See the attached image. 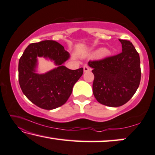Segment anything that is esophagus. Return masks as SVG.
Wrapping results in <instances>:
<instances>
[{
    "instance_id": "34e87169",
    "label": "esophagus",
    "mask_w": 155,
    "mask_h": 155,
    "mask_svg": "<svg viewBox=\"0 0 155 155\" xmlns=\"http://www.w3.org/2000/svg\"><path fill=\"white\" fill-rule=\"evenodd\" d=\"M91 69L88 66V65H86V64L84 65V72H88V71H91Z\"/></svg>"
}]
</instances>
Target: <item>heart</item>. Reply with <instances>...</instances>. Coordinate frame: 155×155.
Here are the masks:
<instances>
[{
    "label": "heart",
    "instance_id": "1",
    "mask_svg": "<svg viewBox=\"0 0 155 155\" xmlns=\"http://www.w3.org/2000/svg\"><path fill=\"white\" fill-rule=\"evenodd\" d=\"M105 53H106L105 50L102 49V50H100V51L98 52V53H97V55H105Z\"/></svg>",
    "mask_w": 155,
    "mask_h": 155
}]
</instances>
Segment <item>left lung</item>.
Masks as SVG:
<instances>
[{
  "mask_svg": "<svg viewBox=\"0 0 155 155\" xmlns=\"http://www.w3.org/2000/svg\"><path fill=\"white\" fill-rule=\"evenodd\" d=\"M122 52L98 60H90L94 74L93 95L108 107L126 104L136 92L140 82V56L130 41L119 39Z\"/></svg>",
  "mask_w": 155,
  "mask_h": 155,
  "instance_id": "left-lung-1",
  "label": "left lung"
}]
</instances>
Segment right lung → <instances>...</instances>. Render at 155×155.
<instances>
[{
  "label": "right lung",
  "instance_id": "obj_1",
  "mask_svg": "<svg viewBox=\"0 0 155 155\" xmlns=\"http://www.w3.org/2000/svg\"><path fill=\"white\" fill-rule=\"evenodd\" d=\"M37 56L51 58L59 67L45 75H38L35 72ZM69 58L68 52L55 41L28 45L19 60L18 77L21 91L32 103L44 110H53L67 101L74 85L84 72L82 67L71 70L63 66Z\"/></svg>",
  "mask_w": 155,
  "mask_h": 155
}]
</instances>
